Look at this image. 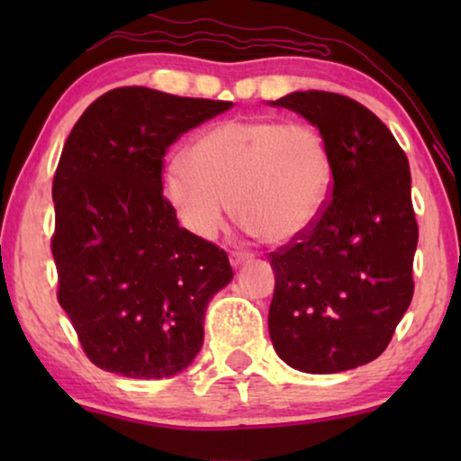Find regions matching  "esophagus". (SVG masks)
I'll use <instances>...</instances> for the list:
<instances>
[{"label":"esophagus","instance_id":"obj_1","mask_svg":"<svg viewBox=\"0 0 461 461\" xmlns=\"http://www.w3.org/2000/svg\"><path fill=\"white\" fill-rule=\"evenodd\" d=\"M251 258H254V254H251V251H245V249L230 251V264H232V267H239V264L248 262V260H251Z\"/></svg>","mask_w":461,"mask_h":461}]
</instances>
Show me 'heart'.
Listing matches in <instances>:
<instances>
[{
    "mask_svg": "<svg viewBox=\"0 0 461 461\" xmlns=\"http://www.w3.org/2000/svg\"><path fill=\"white\" fill-rule=\"evenodd\" d=\"M163 174L182 222L210 239L232 210L264 243L298 241L330 205L336 166L317 125L283 119H229L201 131Z\"/></svg>",
    "mask_w": 461,
    "mask_h": 461,
    "instance_id": "heart-1",
    "label": "heart"
}]
</instances>
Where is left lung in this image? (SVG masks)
I'll return each instance as SVG.
<instances>
[{
    "instance_id": "8db88e82",
    "label": "left lung",
    "mask_w": 461,
    "mask_h": 461,
    "mask_svg": "<svg viewBox=\"0 0 461 461\" xmlns=\"http://www.w3.org/2000/svg\"><path fill=\"white\" fill-rule=\"evenodd\" d=\"M273 104L323 131L336 182L319 222L268 256L270 339L306 374L355 369L386 350L413 298L418 222L407 155L367 106L342 94L294 92Z\"/></svg>"
}]
</instances>
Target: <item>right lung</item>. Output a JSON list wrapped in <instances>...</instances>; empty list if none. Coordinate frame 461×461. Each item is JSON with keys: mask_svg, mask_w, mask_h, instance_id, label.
<instances>
[{"mask_svg": "<svg viewBox=\"0 0 461 461\" xmlns=\"http://www.w3.org/2000/svg\"><path fill=\"white\" fill-rule=\"evenodd\" d=\"M230 106L128 86L73 125L52 182L56 295L96 367L161 380L201 350L207 302L232 268L224 249L178 226L163 157Z\"/></svg>", "mask_w": 461, "mask_h": 461, "instance_id": "obj_1", "label": "right lung"}]
</instances>
